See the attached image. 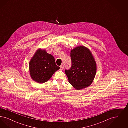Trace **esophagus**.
Listing matches in <instances>:
<instances>
[{"instance_id":"34e87169","label":"esophagus","mask_w":128,"mask_h":128,"mask_svg":"<svg viewBox=\"0 0 128 128\" xmlns=\"http://www.w3.org/2000/svg\"><path fill=\"white\" fill-rule=\"evenodd\" d=\"M63 68H64V66H63V65H61V66H60V70H63Z\"/></svg>"}]
</instances>
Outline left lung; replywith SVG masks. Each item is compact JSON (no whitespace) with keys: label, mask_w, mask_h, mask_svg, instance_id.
Returning <instances> with one entry per match:
<instances>
[{"label":"left lung","mask_w":128,"mask_h":128,"mask_svg":"<svg viewBox=\"0 0 128 128\" xmlns=\"http://www.w3.org/2000/svg\"><path fill=\"white\" fill-rule=\"evenodd\" d=\"M72 65L65 70L69 82L77 90L91 85L96 73V63L91 51L84 46H78L71 50Z\"/></svg>","instance_id":"8db88e82"}]
</instances>
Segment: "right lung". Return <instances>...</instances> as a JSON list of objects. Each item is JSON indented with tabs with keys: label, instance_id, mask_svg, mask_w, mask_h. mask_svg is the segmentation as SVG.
<instances>
[{
	"label": "right lung",
	"instance_id": "add662e5",
	"mask_svg": "<svg viewBox=\"0 0 128 128\" xmlns=\"http://www.w3.org/2000/svg\"><path fill=\"white\" fill-rule=\"evenodd\" d=\"M60 68L56 64L54 57L41 49L37 50L29 63L31 78L39 84L48 82Z\"/></svg>",
	"mask_w": 128,
	"mask_h": 128
}]
</instances>
